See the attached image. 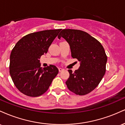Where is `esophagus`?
Here are the masks:
<instances>
[{
  "instance_id": "obj_1",
  "label": "esophagus",
  "mask_w": 125,
  "mask_h": 125,
  "mask_svg": "<svg viewBox=\"0 0 125 125\" xmlns=\"http://www.w3.org/2000/svg\"><path fill=\"white\" fill-rule=\"evenodd\" d=\"M63 71H64V69L61 68V67H59V72H62Z\"/></svg>"
}]
</instances>
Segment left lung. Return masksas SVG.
<instances>
[{"label":"left lung","instance_id":"left-lung-1","mask_svg":"<svg viewBox=\"0 0 125 125\" xmlns=\"http://www.w3.org/2000/svg\"><path fill=\"white\" fill-rule=\"evenodd\" d=\"M58 37L66 41L72 57L80 62L79 69L73 73L68 70L67 88L79 95L89 94L98 86L105 73L107 56L104 47L95 38L80 30L63 29Z\"/></svg>","mask_w":125,"mask_h":125}]
</instances>
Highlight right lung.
<instances>
[{"label":"right lung","mask_w":125,"mask_h":125,"mask_svg":"<svg viewBox=\"0 0 125 125\" xmlns=\"http://www.w3.org/2000/svg\"><path fill=\"white\" fill-rule=\"evenodd\" d=\"M61 29L31 33L20 39L10 56V74L22 94L39 96L48 90L59 72L54 65L41 67L40 58L46 53Z\"/></svg>","instance_id":"add662e5"}]
</instances>
